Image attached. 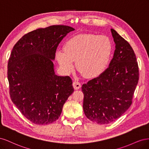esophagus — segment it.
I'll list each match as a JSON object with an SVG mask.
<instances>
[{
	"instance_id": "esophagus-1",
	"label": "esophagus",
	"mask_w": 149,
	"mask_h": 149,
	"mask_svg": "<svg viewBox=\"0 0 149 149\" xmlns=\"http://www.w3.org/2000/svg\"><path fill=\"white\" fill-rule=\"evenodd\" d=\"M73 86L74 88V89H79L81 86V84L80 82H79L78 81H74L73 83Z\"/></svg>"
}]
</instances>
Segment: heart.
Returning a JSON list of instances; mask_svg holds the SVG:
<instances>
[{
	"mask_svg": "<svg viewBox=\"0 0 149 149\" xmlns=\"http://www.w3.org/2000/svg\"><path fill=\"white\" fill-rule=\"evenodd\" d=\"M112 53V43L106 36L94 34L77 35L68 41L56 58L66 73L76 68L84 76L95 77L105 70Z\"/></svg>",
	"mask_w": 149,
	"mask_h": 149,
	"instance_id": "heart-1",
	"label": "heart"
}]
</instances>
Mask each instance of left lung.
<instances>
[{
    "label": "left lung",
    "mask_w": 149,
    "mask_h": 149,
    "mask_svg": "<svg viewBox=\"0 0 149 149\" xmlns=\"http://www.w3.org/2000/svg\"><path fill=\"white\" fill-rule=\"evenodd\" d=\"M111 31L116 49L109 67L81 88L84 114L100 124L111 123L129 109L139 81V66L132 48L116 30Z\"/></svg>",
    "instance_id": "obj_1"
}]
</instances>
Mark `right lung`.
<instances>
[{"label":"right lung","mask_w":149,"mask_h":149,"mask_svg":"<svg viewBox=\"0 0 149 149\" xmlns=\"http://www.w3.org/2000/svg\"><path fill=\"white\" fill-rule=\"evenodd\" d=\"M74 29L52 25L24 35L12 50L7 66L10 96L25 118L38 125L56 121L73 93L70 76H58L52 60L58 45Z\"/></svg>","instance_id":"add662e5"}]
</instances>
